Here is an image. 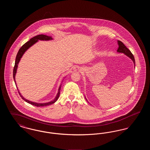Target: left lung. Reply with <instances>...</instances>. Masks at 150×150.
<instances>
[{"mask_svg": "<svg viewBox=\"0 0 150 150\" xmlns=\"http://www.w3.org/2000/svg\"><path fill=\"white\" fill-rule=\"evenodd\" d=\"M117 44L119 45V48L117 50V52L118 53H124V54H125L127 56L129 57L133 62L134 63V67H135V59H134V57L133 56V54L131 53V52L130 51V50H129V49H128L126 46L123 44V43L121 42V41L120 40H118L117 41Z\"/></svg>", "mask_w": 150, "mask_h": 150, "instance_id": "8db88e82", "label": "left lung"}]
</instances>
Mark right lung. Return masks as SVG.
Wrapping results in <instances>:
<instances>
[{
	"instance_id": "1",
	"label": "right lung",
	"mask_w": 150,
	"mask_h": 150,
	"mask_svg": "<svg viewBox=\"0 0 150 150\" xmlns=\"http://www.w3.org/2000/svg\"><path fill=\"white\" fill-rule=\"evenodd\" d=\"M53 40L51 36H50L45 35H43V34H41V35H38L35 36L33 38H32L31 39H30V40L28 41V42L24 44L21 47V48L19 50L17 54V56H16V61H15V64H14V69H13V79H14V82H15V84H16V81H15V76H16V74L17 72V67H18V63L20 62V61L21 59L22 56L23 55V54L25 53V52L28 50L29 49V48H30L32 45H33L34 44H35L36 42H38V40ZM61 84L59 86V89H58V93L57 94V96L56 97H55V98L53 100L49 102H47V103H36V102H31L30 100H26L25 99V98H23V97L21 95V94L20 93V92L18 91V93L20 95L21 97L23 100H24L25 101H26V102L29 103L30 104L33 105V106H35L37 107H43V106H48V105H50L51 104H53L54 103H55L57 100H58V98H59V94H60V90H61ZM17 88L18 89L17 86H16Z\"/></svg>"
}]
</instances>
